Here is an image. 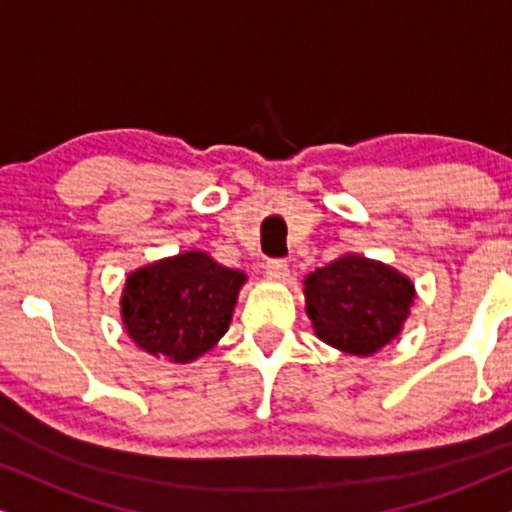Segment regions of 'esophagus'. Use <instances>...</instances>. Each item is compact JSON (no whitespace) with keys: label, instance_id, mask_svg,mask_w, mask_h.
<instances>
[{"label":"esophagus","instance_id":"1","mask_svg":"<svg viewBox=\"0 0 512 512\" xmlns=\"http://www.w3.org/2000/svg\"><path fill=\"white\" fill-rule=\"evenodd\" d=\"M267 274L271 278H276V281H283V278L290 274L288 262L286 260H269L267 262Z\"/></svg>","mask_w":512,"mask_h":512}]
</instances>
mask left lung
Listing matches in <instances>:
<instances>
[{
    "instance_id": "1",
    "label": "left lung",
    "mask_w": 512,
    "mask_h": 512,
    "mask_svg": "<svg viewBox=\"0 0 512 512\" xmlns=\"http://www.w3.org/2000/svg\"><path fill=\"white\" fill-rule=\"evenodd\" d=\"M307 314L323 342L368 357L399 335L413 286L387 264L345 255L304 281Z\"/></svg>"
}]
</instances>
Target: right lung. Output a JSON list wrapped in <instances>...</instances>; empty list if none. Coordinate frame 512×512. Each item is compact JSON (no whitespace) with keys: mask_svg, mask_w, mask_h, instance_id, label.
Segmentation results:
<instances>
[{"mask_svg":"<svg viewBox=\"0 0 512 512\" xmlns=\"http://www.w3.org/2000/svg\"><path fill=\"white\" fill-rule=\"evenodd\" d=\"M245 274L205 252H184L129 274L122 321L129 338L177 364L198 359L229 328Z\"/></svg>","mask_w":512,"mask_h":512,"instance_id":"1","label":"right lung"}]
</instances>
